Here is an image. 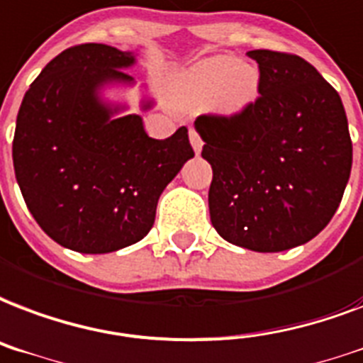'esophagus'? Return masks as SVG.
Segmentation results:
<instances>
[{
    "label": "esophagus",
    "mask_w": 363,
    "mask_h": 363,
    "mask_svg": "<svg viewBox=\"0 0 363 363\" xmlns=\"http://www.w3.org/2000/svg\"><path fill=\"white\" fill-rule=\"evenodd\" d=\"M190 145H192V148H194V152H196V154H200L201 148H203V140H201L200 133L196 131L194 127L190 129Z\"/></svg>",
    "instance_id": "esophagus-1"
}]
</instances>
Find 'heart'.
Returning <instances> with one entry per match:
<instances>
[{
	"label": "heart",
	"mask_w": 363,
	"mask_h": 363,
	"mask_svg": "<svg viewBox=\"0 0 363 363\" xmlns=\"http://www.w3.org/2000/svg\"><path fill=\"white\" fill-rule=\"evenodd\" d=\"M188 89L196 101L213 96L220 112L234 114L255 101L259 91V70L251 62H242L228 55L200 60L188 72Z\"/></svg>",
	"instance_id": "1"
}]
</instances>
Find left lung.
Here are the masks:
<instances>
[{"instance_id":"1","label":"left lung","mask_w":363,"mask_h":363,"mask_svg":"<svg viewBox=\"0 0 363 363\" xmlns=\"http://www.w3.org/2000/svg\"><path fill=\"white\" fill-rule=\"evenodd\" d=\"M259 96L194 127L211 163L209 215L218 236L259 253L311 242L341 203L352 140L341 96L291 52L257 49Z\"/></svg>"}]
</instances>
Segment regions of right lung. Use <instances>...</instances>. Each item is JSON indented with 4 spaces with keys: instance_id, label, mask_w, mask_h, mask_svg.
<instances>
[{
    "instance_id": "1",
    "label": "right lung",
    "mask_w": 363,
    "mask_h": 363,
    "mask_svg": "<svg viewBox=\"0 0 363 363\" xmlns=\"http://www.w3.org/2000/svg\"><path fill=\"white\" fill-rule=\"evenodd\" d=\"M135 55L82 43L57 55L22 99L13 165L41 230L77 253H110L150 232L163 188L194 157L186 127L146 135L137 114L99 101L104 83H131ZM150 108V102L145 104Z\"/></svg>"
}]
</instances>
